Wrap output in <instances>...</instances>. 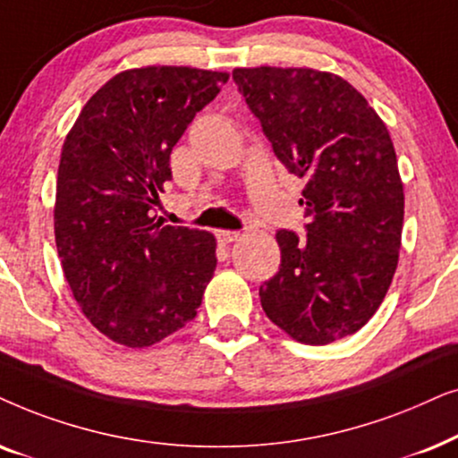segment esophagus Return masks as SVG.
I'll list each match as a JSON object with an SVG mask.
<instances>
[{"label": "esophagus", "instance_id": "34e87169", "mask_svg": "<svg viewBox=\"0 0 458 458\" xmlns=\"http://www.w3.org/2000/svg\"><path fill=\"white\" fill-rule=\"evenodd\" d=\"M217 239L222 245H230V242H236L241 239V233H234V230H219Z\"/></svg>", "mask_w": 458, "mask_h": 458}]
</instances>
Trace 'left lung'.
<instances>
[{
  "label": "left lung",
  "mask_w": 458,
  "mask_h": 458,
  "mask_svg": "<svg viewBox=\"0 0 458 458\" xmlns=\"http://www.w3.org/2000/svg\"><path fill=\"white\" fill-rule=\"evenodd\" d=\"M274 155L306 180V236L278 230L280 267L259 286L274 325L308 345L353 335L392 284L404 188L389 131L367 98L333 72L234 69Z\"/></svg>",
  "instance_id": "8db88e82"
}]
</instances>
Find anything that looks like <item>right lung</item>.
Wrapping results in <instances>:
<instances>
[{
	"label": "right lung",
	"instance_id": "1",
	"mask_svg": "<svg viewBox=\"0 0 458 458\" xmlns=\"http://www.w3.org/2000/svg\"><path fill=\"white\" fill-rule=\"evenodd\" d=\"M228 72L144 66L114 75L64 140L54 234L64 278L98 331L148 347L191 322L216 270V239L165 225L155 207L169 155Z\"/></svg>",
	"mask_w": 458,
	"mask_h": 458
}]
</instances>
